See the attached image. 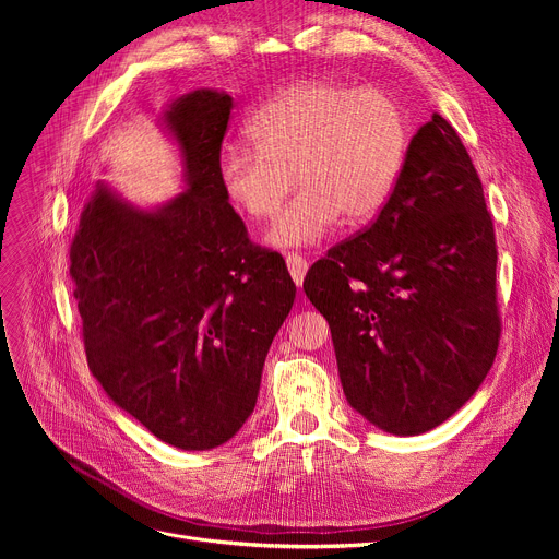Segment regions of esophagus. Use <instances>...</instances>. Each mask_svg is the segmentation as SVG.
Here are the masks:
<instances>
[{
	"mask_svg": "<svg viewBox=\"0 0 559 559\" xmlns=\"http://www.w3.org/2000/svg\"><path fill=\"white\" fill-rule=\"evenodd\" d=\"M285 262H287V270H289L292 281H295L297 285H304V278L308 274V260L304 255H299V253H287Z\"/></svg>",
	"mask_w": 559,
	"mask_h": 559,
	"instance_id": "esophagus-1",
	"label": "esophagus"
}]
</instances>
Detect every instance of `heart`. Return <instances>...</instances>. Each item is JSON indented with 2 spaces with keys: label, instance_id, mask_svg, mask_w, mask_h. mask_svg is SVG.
<instances>
[{
  "label": "heart",
  "instance_id": "1",
  "mask_svg": "<svg viewBox=\"0 0 559 559\" xmlns=\"http://www.w3.org/2000/svg\"><path fill=\"white\" fill-rule=\"evenodd\" d=\"M251 150L230 146L217 163L226 201L249 219H270L292 183L301 190L274 219V249L319 245L340 217L373 219L390 201L407 158L409 117L380 87L310 79L264 102L245 127Z\"/></svg>",
  "mask_w": 559,
  "mask_h": 559
}]
</instances>
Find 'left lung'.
Instances as JSON below:
<instances>
[{
    "mask_svg": "<svg viewBox=\"0 0 559 559\" xmlns=\"http://www.w3.org/2000/svg\"><path fill=\"white\" fill-rule=\"evenodd\" d=\"M306 297L326 317L348 405L390 435L453 417L489 373L501 321L483 183L439 112L358 238L317 260Z\"/></svg>",
    "mask_w": 559,
    "mask_h": 559,
    "instance_id": "obj_1",
    "label": "left lung"
}]
</instances>
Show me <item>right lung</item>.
Listing matches in <instances>:
<instances>
[{"mask_svg": "<svg viewBox=\"0 0 559 559\" xmlns=\"http://www.w3.org/2000/svg\"><path fill=\"white\" fill-rule=\"evenodd\" d=\"M233 97H176L158 127L183 190L138 205L108 181L70 247L87 365L106 396L160 442L211 451L251 417L264 358L297 297L285 260L247 238L217 163Z\"/></svg>", "mask_w": 559, "mask_h": 559, "instance_id": "1", "label": "right lung"}]
</instances>
